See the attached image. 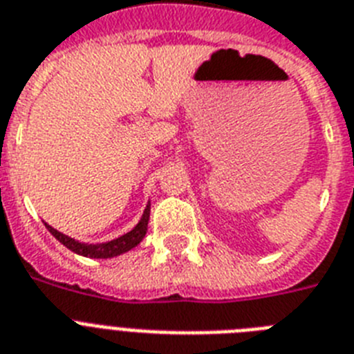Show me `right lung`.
<instances>
[{"label": "right lung", "mask_w": 354, "mask_h": 354, "mask_svg": "<svg viewBox=\"0 0 354 354\" xmlns=\"http://www.w3.org/2000/svg\"><path fill=\"white\" fill-rule=\"evenodd\" d=\"M149 212H151V203H147L144 214H142L140 221L133 228L131 232L124 234V236L113 239V241L108 243H97V245H88V243L75 241L73 237H68L64 234H61L59 230H55L53 227H50L48 223H44L46 228L50 230L55 239L59 243L66 246L68 250L75 252V254L82 255V257H91V259H109V257H117L120 254H126L131 248H135L138 243L145 237V232H147V223H149Z\"/></svg>", "instance_id": "obj_1"}]
</instances>
